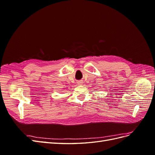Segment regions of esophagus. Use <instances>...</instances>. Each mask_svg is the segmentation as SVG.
<instances>
[{"mask_svg":"<svg viewBox=\"0 0 155 155\" xmlns=\"http://www.w3.org/2000/svg\"><path fill=\"white\" fill-rule=\"evenodd\" d=\"M78 85H82V82H81V81H79V82H78Z\"/></svg>","mask_w":155,"mask_h":155,"instance_id":"esophagus-1","label":"esophagus"}]
</instances>
